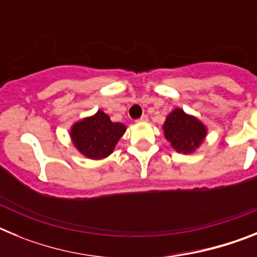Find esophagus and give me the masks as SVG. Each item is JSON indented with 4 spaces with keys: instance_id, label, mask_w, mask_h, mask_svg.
<instances>
[{
    "instance_id": "esophagus-1",
    "label": "esophagus",
    "mask_w": 257,
    "mask_h": 257,
    "mask_svg": "<svg viewBox=\"0 0 257 257\" xmlns=\"http://www.w3.org/2000/svg\"><path fill=\"white\" fill-rule=\"evenodd\" d=\"M147 121H148V115H147V114H143L142 117L138 119V122H147Z\"/></svg>"
}]
</instances>
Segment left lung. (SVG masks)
Masks as SVG:
<instances>
[{
  "mask_svg": "<svg viewBox=\"0 0 257 257\" xmlns=\"http://www.w3.org/2000/svg\"><path fill=\"white\" fill-rule=\"evenodd\" d=\"M166 139L179 153H192L205 139L206 127L181 109H175L163 124Z\"/></svg>",
  "mask_w": 257,
  "mask_h": 257,
  "instance_id": "1",
  "label": "left lung"
}]
</instances>
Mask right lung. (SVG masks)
Masks as SVG:
<instances>
[{
  "instance_id": "right-lung-1",
  "label": "right lung",
  "mask_w": 257,
  "mask_h": 257,
  "mask_svg": "<svg viewBox=\"0 0 257 257\" xmlns=\"http://www.w3.org/2000/svg\"><path fill=\"white\" fill-rule=\"evenodd\" d=\"M126 127L112 122L104 112L99 110L94 117L86 118L72 128V139L76 148L91 160H100L109 156Z\"/></svg>"
}]
</instances>
